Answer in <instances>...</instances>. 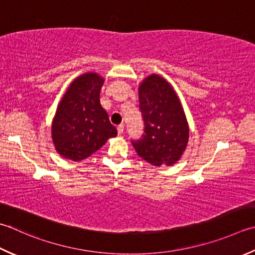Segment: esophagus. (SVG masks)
I'll use <instances>...</instances> for the list:
<instances>
[{"mask_svg":"<svg viewBox=\"0 0 255 255\" xmlns=\"http://www.w3.org/2000/svg\"><path fill=\"white\" fill-rule=\"evenodd\" d=\"M124 129H125V125H123V124H121V125H119V126L117 127V130H118V133H119V134H122V133H124Z\"/></svg>","mask_w":255,"mask_h":255,"instance_id":"34e87169","label":"esophagus"}]
</instances>
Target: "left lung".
Segmentation results:
<instances>
[{"instance_id":"1","label":"left lung","mask_w":255,"mask_h":255,"mask_svg":"<svg viewBox=\"0 0 255 255\" xmlns=\"http://www.w3.org/2000/svg\"><path fill=\"white\" fill-rule=\"evenodd\" d=\"M139 109L144 133L131 140L138 156L157 167L176 163L187 147L189 127L171 85L159 75L147 77L139 86Z\"/></svg>"}]
</instances>
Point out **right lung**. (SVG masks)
Instances as JSON below:
<instances>
[{
  "instance_id": "1",
  "label": "right lung",
  "mask_w": 255,
  "mask_h": 255,
  "mask_svg": "<svg viewBox=\"0 0 255 255\" xmlns=\"http://www.w3.org/2000/svg\"><path fill=\"white\" fill-rule=\"evenodd\" d=\"M104 79L87 73L75 79L59 103L52 125L55 148L64 158L79 161L117 134L99 95Z\"/></svg>"
}]
</instances>
